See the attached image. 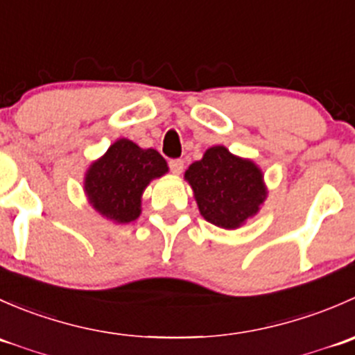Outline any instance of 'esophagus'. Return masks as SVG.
<instances>
[{"mask_svg": "<svg viewBox=\"0 0 355 355\" xmlns=\"http://www.w3.org/2000/svg\"><path fill=\"white\" fill-rule=\"evenodd\" d=\"M168 164H170V170L173 171V173L180 175L182 171H184V159H170Z\"/></svg>", "mask_w": 355, "mask_h": 355, "instance_id": "obj_1", "label": "esophagus"}]
</instances>
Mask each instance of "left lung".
<instances>
[{
    "label": "left lung",
    "mask_w": 355,
    "mask_h": 355,
    "mask_svg": "<svg viewBox=\"0 0 355 355\" xmlns=\"http://www.w3.org/2000/svg\"><path fill=\"white\" fill-rule=\"evenodd\" d=\"M204 220L234 230L257 213L266 198L263 173L249 159L234 156L223 146L204 153L185 171Z\"/></svg>",
    "instance_id": "8db88e82"
}]
</instances>
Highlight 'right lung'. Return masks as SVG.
<instances>
[{"label": "right lung", "instance_id": "right-lung-1", "mask_svg": "<svg viewBox=\"0 0 355 355\" xmlns=\"http://www.w3.org/2000/svg\"><path fill=\"white\" fill-rule=\"evenodd\" d=\"M168 171L166 161L155 149H141L120 139L85 175L89 200L114 223H130L141 214V196L153 178Z\"/></svg>", "mask_w": 355, "mask_h": 355}]
</instances>
